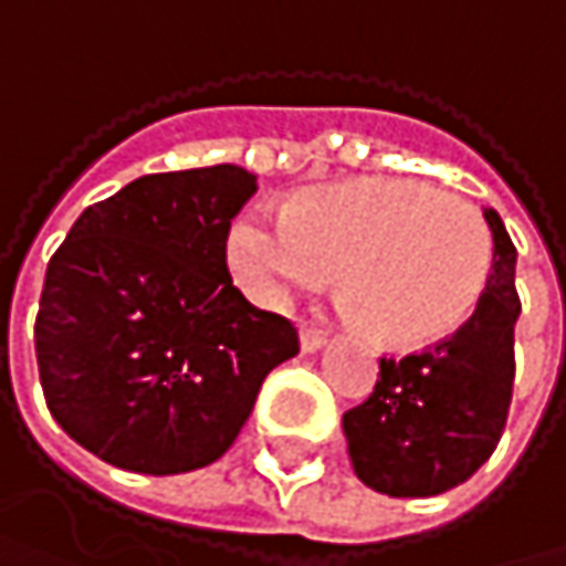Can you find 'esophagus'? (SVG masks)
<instances>
[{
  "instance_id": "34e87169",
  "label": "esophagus",
  "mask_w": 566,
  "mask_h": 566,
  "mask_svg": "<svg viewBox=\"0 0 566 566\" xmlns=\"http://www.w3.org/2000/svg\"><path fill=\"white\" fill-rule=\"evenodd\" d=\"M324 331H317V327H311V324H304L301 327V350L304 354H314V350H321L324 347Z\"/></svg>"
}]
</instances>
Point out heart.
Wrapping results in <instances>:
<instances>
[{"instance_id": "b5f03b06", "label": "heart", "mask_w": 566, "mask_h": 566, "mask_svg": "<svg viewBox=\"0 0 566 566\" xmlns=\"http://www.w3.org/2000/svg\"><path fill=\"white\" fill-rule=\"evenodd\" d=\"M229 265L262 304H284L337 272L364 334L419 347L469 321L492 275L482 212L422 179L364 176L314 186L284 216L252 209L229 229Z\"/></svg>"}]
</instances>
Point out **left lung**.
<instances>
[{
    "instance_id": "obj_1",
    "label": "left lung",
    "mask_w": 566,
    "mask_h": 566,
    "mask_svg": "<svg viewBox=\"0 0 566 566\" xmlns=\"http://www.w3.org/2000/svg\"><path fill=\"white\" fill-rule=\"evenodd\" d=\"M492 275L475 314L449 337L384 357L374 394L344 412L354 472L394 499H429L469 482L495 452L514 387V245L495 209Z\"/></svg>"
}]
</instances>
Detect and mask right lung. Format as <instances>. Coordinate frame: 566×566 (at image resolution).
I'll return each instance as SVG.
<instances>
[{
	"mask_svg": "<svg viewBox=\"0 0 566 566\" xmlns=\"http://www.w3.org/2000/svg\"><path fill=\"white\" fill-rule=\"evenodd\" d=\"M255 172H150L87 206L49 262L35 357L55 422L144 475L216 462L265 377L297 354L294 324L245 301L226 265Z\"/></svg>",
	"mask_w": 566,
	"mask_h": 566,
	"instance_id": "1",
	"label": "right lung"
}]
</instances>
